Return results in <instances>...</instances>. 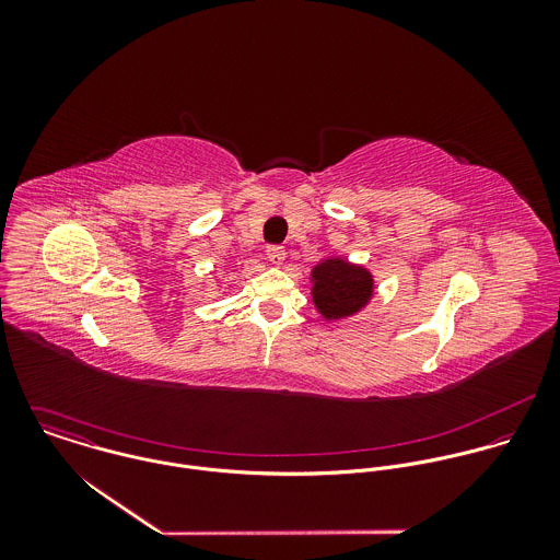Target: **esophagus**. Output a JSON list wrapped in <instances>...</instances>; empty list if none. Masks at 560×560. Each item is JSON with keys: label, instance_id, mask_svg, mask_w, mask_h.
<instances>
[{"label": "esophagus", "instance_id": "34e87169", "mask_svg": "<svg viewBox=\"0 0 560 560\" xmlns=\"http://www.w3.org/2000/svg\"><path fill=\"white\" fill-rule=\"evenodd\" d=\"M267 258L271 260V265H282L287 258V249L282 245H269L267 247Z\"/></svg>", "mask_w": 560, "mask_h": 560}]
</instances>
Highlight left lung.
I'll list each match as a JSON object with an SVG mask.
<instances>
[{"mask_svg": "<svg viewBox=\"0 0 560 560\" xmlns=\"http://www.w3.org/2000/svg\"><path fill=\"white\" fill-rule=\"evenodd\" d=\"M313 304L325 320L351 319L375 295L373 273L342 256H327L311 271Z\"/></svg>", "mask_w": 560, "mask_h": 560, "instance_id": "left-lung-1", "label": "left lung"}]
</instances>
